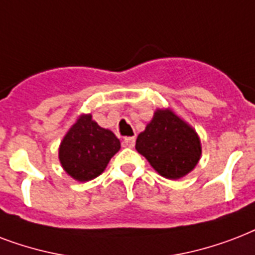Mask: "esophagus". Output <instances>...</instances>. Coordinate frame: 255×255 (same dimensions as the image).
I'll return each instance as SVG.
<instances>
[{"instance_id": "1", "label": "esophagus", "mask_w": 255, "mask_h": 255, "mask_svg": "<svg viewBox=\"0 0 255 255\" xmlns=\"http://www.w3.org/2000/svg\"><path fill=\"white\" fill-rule=\"evenodd\" d=\"M134 145H135V138L134 137H126L122 142L124 147H134Z\"/></svg>"}]
</instances>
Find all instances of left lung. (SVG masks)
<instances>
[{
  "label": "left lung",
  "mask_w": 255,
  "mask_h": 255,
  "mask_svg": "<svg viewBox=\"0 0 255 255\" xmlns=\"http://www.w3.org/2000/svg\"><path fill=\"white\" fill-rule=\"evenodd\" d=\"M135 150L167 179H179L194 170L202 155L198 133L170 109H157L138 134Z\"/></svg>",
  "instance_id": "8db88e82"
}]
</instances>
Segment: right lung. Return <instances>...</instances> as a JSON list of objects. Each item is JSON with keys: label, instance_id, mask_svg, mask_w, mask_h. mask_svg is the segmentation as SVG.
<instances>
[{"label": "right lung", "instance_id": "obj_1", "mask_svg": "<svg viewBox=\"0 0 255 255\" xmlns=\"http://www.w3.org/2000/svg\"><path fill=\"white\" fill-rule=\"evenodd\" d=\"M121 142L109 129L101 128L92 114H81L66 131L58 147L61 166L78 182L102 174Z\"/></svg>", "mask_w": 255, "mask_h": 255}]
</instances>
